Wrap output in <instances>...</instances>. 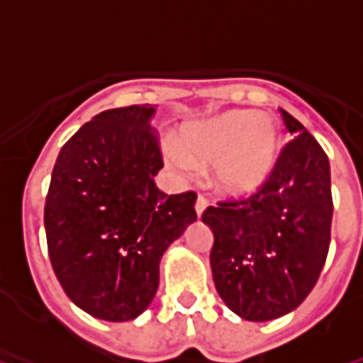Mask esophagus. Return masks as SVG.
I'll use <instances>...</instances> for the list:
<instances>
[{"instance_id": "esophagus-1", "label": "esophagus", "mask_w": 363, "mask_h": 363, "mask_svg": "<svg viewBox=\"0 0 363 363\" xmlns=\"http://www.w3.org/2000/svg\"><path fill=\"white\" fill-rule=\"evenodd\" d=\"M206 206H208V202H206V199H204V196H199V199H196V204H194V208H196V216H202V214H204V210H206Z\"/></svg>"}]
</instances>
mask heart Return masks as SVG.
I'll return each mask as SVG.
<instances>
[{"mask_svg":"<svg viewBox=\"0 0 363 363\" xmlns=\"http://www.w3.org/2000/svg\"><path fill=\"white\" fill-rule=\"evenodd\" d=\"M167 161L179 173L212 167V184L230 196H250L269 181L281 161L283 133L277 121L255 110H230L190 121L177 133Z\"/></svg>","mask_w":363,"mask_h":363,"instance_id":"heart-1","label":"heart"}]
</instances>
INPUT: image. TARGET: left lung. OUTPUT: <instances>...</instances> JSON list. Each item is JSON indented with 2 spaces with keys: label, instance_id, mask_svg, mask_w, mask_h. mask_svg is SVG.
Instances as JSON below:
<instances>
[{
  "label": "left lung",
  "instance_id": "left-lung-1",
  "mask_svg": "<svg viewBox=\"0 0 363 363\" xmlns=\"http://www.w3.org/2000/svg\"><path fill=\"white\" fill-rule=\"evenodd\" d=\"M289 143L252 199L208 206L210 267L225 306L252 323L295 311L318 281L330 247V163L301 121L281 110Z\"/></svg>",
  "mask_w": 363,
  "mask_h": 363
}]
</instances>
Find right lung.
Segmentation results:
<instances>
[{
	"instance_id": "1",
	"label": "right lung",
	"mask_w": 363,
	"mask_h": 363,
	"mask_svg": "<svg viewBox=\"0 0 363 363\" xmlns=\"http://www.w3.org/2000/svg\"><path fill=\"white\" fill-rule=\"evenodd\" d=\"M151 104L94 116L60 149L45 204L49 257L68 298L128 323L151 305L167 247L196 222V194H164Z\"/></svg>"
}]
</instances>
